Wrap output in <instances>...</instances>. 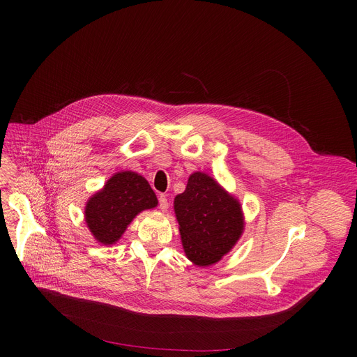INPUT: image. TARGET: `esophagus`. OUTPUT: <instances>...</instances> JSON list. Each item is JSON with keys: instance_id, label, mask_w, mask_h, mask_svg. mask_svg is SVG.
Here are the masks:
<instances>
[{"instance_id": "34e87169", "label": "esophagus", "mask_w": 357, "mask_h": 357, "mask_svg": "<svg viewBox=\"0 0 357 357\" xmlns=\"http://www.w3.org/2000/svg\"><path fill=\"white\" fill-rule=\"evenodd\" d=\"M158 202H160V209L165 212V211L168 209V206H169V203H168L167 196H165V195H161V196L158 197Z\"/></svg>"}]
</instances>
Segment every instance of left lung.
<instances>
[{"label":"left lung","instance_id":"1","mask_svg":"<svg viewBox=\"0 0 357 357\" xmlns=\"http://www.w3.org/2000/svg\"><path fill=\"white\" fill-rule=\"evenodd\" d=\"M174 205L186 257L196 266L218 263L243 233L240 203L206 174H192Z\"/></svg>","mask_w":357,"mask_h":357}]
</instances>
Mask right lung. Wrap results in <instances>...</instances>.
<instances>
[{
	"instance_id": "right-lung-1",
	"label": "right lung",
	"mask_w": 357,
	"mask_h": 357,
	"mask_svg": "<svg viewBox=\"0 0 357 357\" xmlns=\"http://www.w3.org/2000/svg\"><path fill=\"white\" fill-rule=\"evenodd\" d=\"M157 205V196L145 178L131 171L119 172L87 202L86 223L98 243L113 244L141 211Z\"/></svg>"
}]
</instances>
